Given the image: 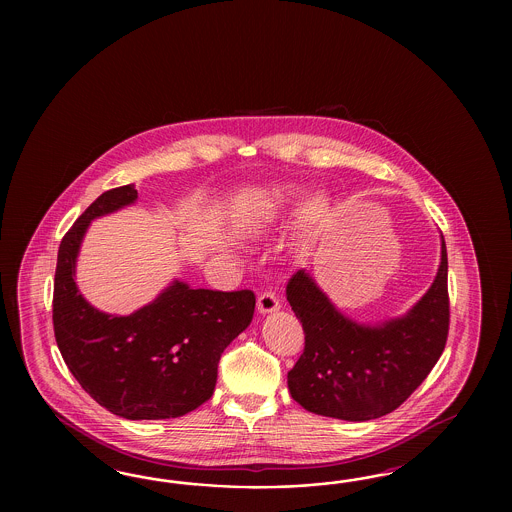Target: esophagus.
<instances>
[{"label": "esophagus", "mask_w": 512, "mask_h": 512, "mask_svg": "<svg viewBox=\"0 0 512 512\" xmlns=\"http://www.w3.org/2000/svg\"><path fill=\"white\" fill-rule=\"evenodd\" d=\"M257 308L259 311L266 315V313H274V311H278L281 308V302H279L278 296L276 293H272V291H264L259 296V300H257Z\"/></svg>", "instance_id": "obj_1"}]
</instances>
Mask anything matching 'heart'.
Segmentation results:
<instances>
[{"mask_svg":"<svg viewBox=\"0 0 512 512\" xmlns=\"http://www.w3.org/2000/svg\"><path fill=\"white\" fill-rule=\"evenodd\" d=\"M295 197V189L291 186L272 187L261 189L251 195V201L259 202L261 214L272 216L279 208H283L287 202ZM330 204L323 193H313L306 197V201L300 206V219L306 227H319L328 216Z\"/></svg>","mask_w":512,"mask_h":512,"instance_id":"1","label":"heart"}]
</instances>
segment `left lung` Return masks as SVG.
Listing matches in <instances>:
<instances>
[{
    "instance_id": "obj_1",
    "label": "left lung",
    "mask_w": 512,
    "mask_h": 512,
    "mask_svg": "<svg viewBox=\"0 0 512 512\" xmlns=\"http://www.w3.org/2000/svg\"><path fill=\"white\" fill-rule=\"evenodd\" d=\"M447 246L432 287L403 317L358 325L334 308L306 270L287 283L306 345L287 373L295 402L315 415L364 422L398 409L432 372L449 336Z\"/></svg>"
}]
</instances>
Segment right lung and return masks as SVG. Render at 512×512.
Listing matches in <instances>:
<instances>
[{
	"label": "right lung",
	"mask_w": 512,
	"mask_h": 512,
	"mask_svg": "<svg viewBox=\"0 0 512 512\" xmlns=\"http://www.w3.org/2000/svg\"><path fill=\"white\" fill-rule=\"evenodd\" d=\"M133 184L99 195L63 236L52 321L67 368L95 402L129 420L176 419L210 400L217 364L248 328L253 291L191 289L174 281L131 315L95 310L78 293L75 264L90 221L137 201Z\"/></svg>",
	"instance_id": "right-lung-1"
}]
</instances>
